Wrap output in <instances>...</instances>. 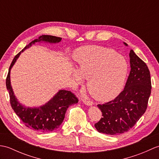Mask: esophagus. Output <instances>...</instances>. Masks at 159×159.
<instances>
[{
    "mask_svg": "<svg viewBox=\"0 0 159 159\" xmlns=\"http://www.w3.org/2000/svg\"><path fill=\"white\" fill-rule=\"evenodd\" d=\"M83 102H84V104H86V105H87V106H92L93 104V102H92V101H89V100H84Z\"/></svg>",
    "mask_w": 159,
    "mask_h": 159,
    "instance_id": "obj_1",
    "label": "esophagus"
}]
</instances>
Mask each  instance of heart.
I'll return each instance as SVG.
<instances>
[{
    "instance_id": "heart-1",
    "label": "heart",
    "mask_w": 159,
    "mask_h": 159,
    "mask_svg": "<svg viewBox=\"0 0 159 159\" xmlns=\"http://www.w3.org/2000/svg\"><path fill=\"white\" fill-rule=\"evenodd\" d=\"M74 60V81L80 84L81 78L87 79V89L96 100L107 102L121 92L129 67L124 57L113 49L92 46L78 50Z\"/></svg>"
}]
</instances>
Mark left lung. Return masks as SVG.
Returning <instances> with one entry per match:
<instances>
[{"label":"left lung","instance_id":"left-lung-1","mask_svg":"<svg viewBox=\"0 0 159 159\" xmlns=\"http://www.w3.org/2000/svg\"><path fill=\"white\" fill-rule=\"evenodd\" d=\"M129 57L131 69L124 90L114 100L97 105L102 113L94 124L99 133L111 135L126 133L146 111L152 88L150 71L133 50Z\"/></svg>","mask_w":159,"mask_h":159}]
</instances>
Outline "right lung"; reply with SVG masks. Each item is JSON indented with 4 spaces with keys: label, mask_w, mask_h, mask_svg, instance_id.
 <instances>
[{
    "label": "right lung",
    "mask_w": 159,
    "mask_h": 159,
    "mask_svg": "<svg viewBox=\"0 0 159 159\" xmlns=\"http://www.w3.org/2000/svg\"><path fill=\"white\" fill-rule=\"evenodd\" d=\"M61 40V38L58 37L43 35L29 43L13 59L6 79V87L9 93L10 103L13 110L26 127L42 133H48L58 128L63 122L67 108L76 104L79 100L70 91L63 89L59 90L43 106L34 108L26 107L18 102L14 95L10 80V72L20 54L26 48L38 42H45L55 43H59Z\"/></svg>",
    "instance_id": "add662e5"
}]
</instances>
